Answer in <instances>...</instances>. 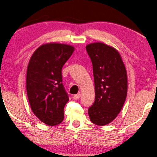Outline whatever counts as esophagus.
<instances>
[{
    "mask_svg": "<svg viewBox=\"0 0 157 157\" xmlns=\"http://www.w3.org/2000/svg\"><path fill=\"white\" fill-rule=\"evenodd\" d=\"M80 97H81V94H80V93H78V94H75V95L73 96V98H74V99H75V100L78 99V98H80Z\"/></svg>",
    "mask_w": 157,
    "mask_h": 157,
    "instance_id": "1",
    "label": "esophagus"
}]
</instances>
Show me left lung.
I'll return each mask as SVG.
<instances>
[{
	"label": "left lung",
	"mask_w": 157,
	"mask_h": 157,
	"mask_svg": "<svg viewBox=\"0 0 157 157\" xmlns=\"http://www.w3.org/2000/svg\"><path fill=\"white\" fill-rule=\"evenodd\" d=\"M94 79L95 101L88 109L90 119L103 126L116 119L127 97L128 76L119 52L113 47L97 42L86 46Z\"/></svg>",
	"instance_id": "obj_1"
}]
</instances>
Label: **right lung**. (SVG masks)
<instances>
[{"mask_svg":"<svg viewBox=\"0 0 157 157\" xmlns=\"http://www.w3.org/2000/svg\"><path fill=\"white\" fill-rule=\"evenodd\" d=\"M74 51L72 45L49 43L40 45L30 58L26 87L30 107L40 121L51 126L64 119L69 101L62 83V67Z\"/></svg>","mask_w":157,"mask_h":157,"instance_id":"obj_1","label":"right lung"}]
</instances>
